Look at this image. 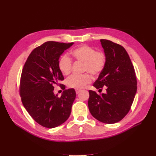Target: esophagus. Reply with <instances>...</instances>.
<instances>
[{"mask_svg": "<svg viewBox=\"0 0 156 156\" xmlns=\"http://www.w3.org/2000/svg\"><path fill=\"white\" fill-rule=\"evenodd\" d=\"M80 92H81V90H79V89H76V94L80 93Z\"/></svg>", "mask_w": 156, "mask_h": 156, "instance_id": "obj_1", "label": "esophagus"}]
</instances>
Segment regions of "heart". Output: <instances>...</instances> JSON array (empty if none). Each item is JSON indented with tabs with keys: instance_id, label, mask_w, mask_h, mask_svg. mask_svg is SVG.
Listing matches in <instances>:
<instances>
[{
	"instance_id": "b5f03b06",
	"label": "heart",
	"mask_w": 156,
	"mask_h": 156,
	"mask_svg": "<svg viewBox=\"0 0 156 156\" xmlns=\"http://www.w3.org/2000/svg\"><path fill=\"white\" fill-rule=\"evenodd\" d=\"M72 58L77 61L84 63V72H88L97 76L103 71L107 58L104 52L96 51L94 48L88 45L79 46L71 51ZM72 61L67 55H63L59 59L58 66L59 70L64 76H68L72 71ZM92 81V76L89 74L74 75L66 81L69 88L82 89Z\"/></svg>"
}]
</instances>
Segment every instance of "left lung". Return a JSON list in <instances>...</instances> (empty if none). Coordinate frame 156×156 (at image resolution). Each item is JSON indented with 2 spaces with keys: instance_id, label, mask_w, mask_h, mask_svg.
Returning <instances> with one entry per match:
<instances>
[{
  "instance_id": "left-lung-1",
  "label": "left lung",
  "mask_w": 156,
  "mask_h": 156,
  "mask_svg": "<svg viewBox=\"0 0 156 156\" xmlns=\"http://www.w3.org/2000/svg\"><path fill=\"white\" fill-rule=\"evenodd\" d=\"M107 58L105 67L93 86L106 93L89 90L88 108L98 121L107 124L120 121L127 115L137 92V79L131 59L121 45L101 39Z\"/></svg>"
}]
</instances>
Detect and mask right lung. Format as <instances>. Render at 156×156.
I'll return each instance as SVG.
<instances>
[{"label":"right lung","instance_id":"right-lung-1","mask_svg":"<svg viewBox=\"0 0 156 156\" xmlns=\"http://www.w3.org/2000/svg\"><path fill=\"white\" fill-rule=\"evenodd\" d=\"M74 43L47 41L31 51L23 68L20 96L28 113L44 127L54 128L67 120L76 98L74 88L65 89L61 96L54 93V84L64 80L58 62Z\"/></svg>","mask_w":156,"mask_h":156}]
</instances>
